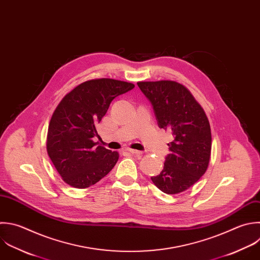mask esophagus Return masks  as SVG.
Instances as JSON below:
<instances>
[{"label":"esophagus","instance_id":"obj_1","mask_svg":"<svg viewBox=\"0 0 260 260\" xmlns=\"http://www.w3.org/2000/svg\"><path fill=\"white\" fill-rule=\"evenodd\" d=\"M127 151H129V152L132 153V154H136V155L142 154V151H139V150H136V149H131V148H129V149H127Z\"/></svg>","mask_w":260,"mask_h":260}]
</instances>
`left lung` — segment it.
I'll list each match as a JSON object with an SVG mask.
<instances>
[{
    "label": "left lung",
    "mask_w": 260,
    "mask_h": 260,
    "mask_svg": "<svg viewBox=\"0 0 260 260\" xmlns=\"http://www.w3.org/2000/svg\"><path fill=\"white\" fill-rule=\"evenodd\" d=\"M137 85L151 103L158 127L174 136L168 143L171 152L164 169L151 181L164 193H181L207 170L211 152L208 119L191 92L176 81H141Z\"/></svg>",
    "instance_id": "obj_1"
}]
</instances>
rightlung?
Wrapping results in <instances>:
<instances>
[{
	"label": "right lung",
	"mask_w": 260,
	"mask_h": 260,
	"mask_svg": "<svg viewBox=\"0 0 260 260\" xmlns=\"http://www.w3.org/2000/svg\"><path fill=\"white\" fill-rule=\"evenodd\" d=\"M134 84L110 78L92 79L77 85L56 108L50 121L47 151L68 185L84 189L107 176L119 153L98 145L96 125L112 101Z\"/></svg>",
	"instance_id": "obj_1"
}]
</instances>
